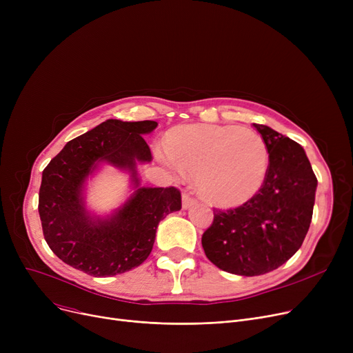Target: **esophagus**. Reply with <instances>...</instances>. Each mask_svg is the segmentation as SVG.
I'll return each mask as SVG.
<instances>
[{
	"label": "esophagus",
	"mask_w": 353,
	"mask_h": 353,
	"mask_svg": "<svg viewBox=\"0 0 353 353\" xmlns=\"http://www.w3.org/2000/svg\"><path fill=\"white\" fill-rule=\"evenodd\" d=\"M181 205H183L184 210H188V209H190L192 206L196 205V199L192 197L189 193H183V196H181Z\"/></svg>",
	"instance_id": "34e87169"
}]
</instances>
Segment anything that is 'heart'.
I'll list each match as a JSON object with an SVG mask.
<instances>
[{
	"label": "heart",
	"mask_w": 353,
	"mask_h": 353,
	"mask_svg": "<svg viewBox=\"0 0 353 353\" xmlns=\"http://www.w3.org/2000/svg\"><path fill=\"white\" fill-rule=\"evenodd\" d=\"M170 167L196 177L200 196L210 205L232 209L245 205L262 190L270 154L253 130L232 125L188 124L173 128L165 140Z\"/></svg>",
	"instance_id": "obj_1"
}]
</instances>
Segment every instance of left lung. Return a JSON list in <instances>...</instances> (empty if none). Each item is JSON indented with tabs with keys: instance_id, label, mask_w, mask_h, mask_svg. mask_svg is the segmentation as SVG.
<instances>
[{
	"instance_id": "left-lung-1",
	"label": "left lung",
	"mask_w": 353,
	"mask_h": 353,
	"mask_svg": "<svg viewBox=\"0 0 353 353\" xmlns=\"http://www.w3.org/2000/svg\"><path fill=\"white\" fill-rule=\"evenodd\" d=\"M270 154L262 190L237 209L214 210L201 245L219 269L269 273L299 250L309 230L318 180L303 147L263 124H253Z\"/></svg>"
}]
</instances>
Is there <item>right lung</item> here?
Here are the masks:
<instances>
[{"label": "right lung", "mask_w": 353, "mask_h": 353, "mask_svg": "<svg viewBox=\"0 0 353 353\" xmlns=\"http://www.w3.org/2000/svg\"><path fill=\"white\" fill-rule=\"evenodd\" d=\"M156 121L105 120L68 141L43 172L39 213L50 249L71 268L94 277L140 266L150 254L157 226L181 209L176 188H144L137 165L150 163L144 134ZM103 165L130 176L132 193L110 215L97 216L85 205L88 180Z\"/></svg>", "instance_id": "add662e5"}]
</instances>
